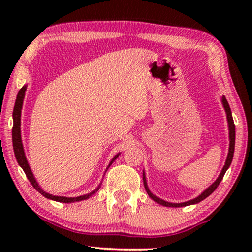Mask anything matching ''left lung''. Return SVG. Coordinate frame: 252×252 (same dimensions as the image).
<instances>
[{"instance_id": "obj_1", "label": "left lung", "mask_w": 252, "mask_h": 252, "mask_svg": "<svg viewBox=\"0 0 252 252\" xmlns=\"http://www.w3.org/2000/svg\"><path fill=\"white\" fill-rule=\"evenodd\" d=\"M222 104H223V108L226 110V113H227V120H228V125H229V151H228V156H227V159H226V164L225 166H223L221 173L218 177V179L213 182V184L210 186V187L206 189L205 191H203L201 195L198 196V197H196L194 199H191V201L189 202H185V203H168V202H165L163 199L158 198L157 196H155L154 194H151V191L149 190V188H148L147 186V182H146V178L143 177V182H144V188H146V190L148 192V195L150 196L151 198L154 199L155 202L159 203V204L164 205V206H170V208H180V206H186V205H190V204H196V203L198 202H202L203 199H205L208 196H210L212 194L213 191L216 190L217 187H218L220 182H221L223 175H225L227 168L229 167V165L232 164V160H233V155H234V148H235V125H234V120H233V117H232V111H230V108H229V104L228 102H227L226 97H222ZM144 175V174H143Z\"/></svg>"}]
</instances>
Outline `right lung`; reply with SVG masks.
I'll list each match as a JSON object with an SVG mask.
<instances>
[{
    "mask_svg": "<svg viewBox=\"0 0 252 252\" xmlns=\"http://www.w3.org/2000/svg\"><path fill=\"white\" fill-rule=\"evenodd\" d=\"M25 91H26V87L24 86V87L20 88V91L18 92V95H17V99H16V103H15V108H13V127H12V143H13V151H15V156H16V159L18 161V164L22 166V168L25 172L27 179H29L31 184L34 188L36 189L37 191L40 192L41 195H43L44 197L47 198H50L53 199V201H56V202H62V203H72V202H79V201H82V199H87L91 197L93 194H95V191H97V189L94 190L91 194L88 195H84V196H79V197H63V196H54V195H50L48 194V192L43 191L42 189L40 188V186L37 185V182L35 180V178H34V175L32 173V171H31L30 168V165L27 163L26 160V157H25V154H24V148H23V143H22V136H20V112H22V106H23V99H24V96H25ZM118 157V155L113 158L111 163V165L113 163V160L116 159V158ZM109 165V166H110Z\"/></svg>",
    "mask_w": 252,
    "mask_h": 252,
    "instance_id": "right-lung-1",
    "label": "right lung"
}]
</instances>
